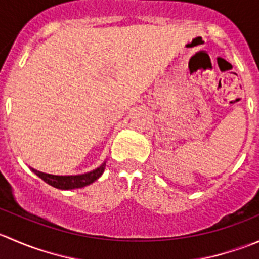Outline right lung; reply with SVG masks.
Wrapping results in <instances>:
<instances>
[{"label": "right lung", "mask_w": 259, "mask_h": 259, "mask_svg": "<svg viewBox=\"0 0 259 259\" xmlns=\"http://www.w3.org/2000/svg\"><path fill=\"white\" fill-rule=\"evenodd\" d=\"M104 169H105V163L101 166H99V168H96L95 170L90 171V173L81 174V176H52V174L37 171L32 168H31V170L36 176L40 177L44 182L52 185V187L57 188V189H75V188L86 187V185L95 182L104 173Z\"/></svg>", "instance_id": "obj_1"}]
</instances>
